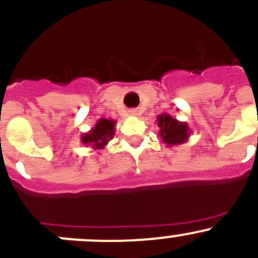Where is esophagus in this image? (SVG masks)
Wrapping results in <instances>:
<instances>
[{
  "label": "esophagus",
  "instance_id": "1",
  "mask_svg": "<svg viewBox=\"0 0 258 258\" xmlns=\"http://www.w3.org/2000/svg\"><path fill=\"white\" fill-rule=\"evenodd\" d=\"M129 114H131L132 116H138L139 112H138V110H131V111H129Z\"/></svg>",
  "mask_w": 258,
  "mask_h": 258
}]
</instances>
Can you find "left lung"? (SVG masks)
Wrapping results in <instances>:
<instances>
[{
  "instance_id": "8db88e82",
  "label": "left lung",
  "mask_w": 258,
  "mask_h": 258,
  "mask_svg": "<svg viewBox=\"0 0 258 258\" xmlns=\"http://www.w3.org/2000/svg\"><path fill=\"white\" fill-rule=\"evenodd\" d=\"M157 125L159 127V139L166 147L180 146L188 141L191 131L187 122L178 121L168 114H161L157 116Z\"/></svg>"
}]
</instances>
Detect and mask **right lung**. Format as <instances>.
Returning a JSON list of instances; mask_svg holds the SVG:
<instances>
[{"mask_svg": "<svg viewBox=\"0 0 258 258\" xmlns=\"http://www.w3.org/2000/svg\"><path fill=\"white\" fill-rule=\"evenodd\" d=\"M115 125V120L101 117L90 132L81 136V142L94 149H104L105 146L114 138Z\"/></svg>", "mask_w": 258, "mask_h": 258, "instance_id": "1", "label": "right lung"}]
</instances>
